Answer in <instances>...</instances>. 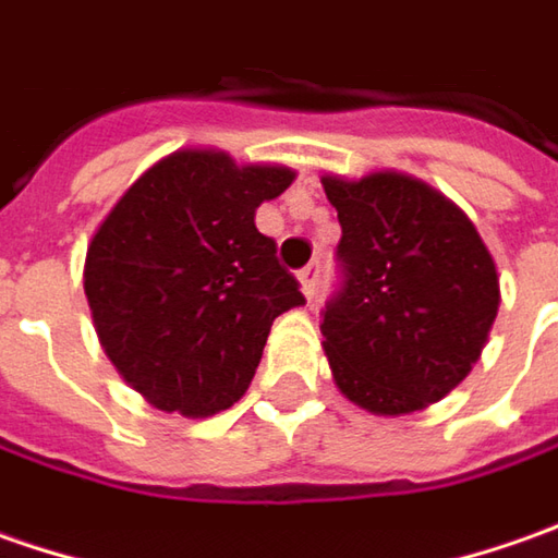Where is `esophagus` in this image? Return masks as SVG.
Masks as SVG:
<instances>
[{
	"label": "esophagus",
	"instance_id": "esophagus-1",
	"mask_svg": "<svg viewBox=\"0 0 558 558\" xmlns=\"http://www.w3.org/2000/svg\"><path fill=\"white\" fill-rule=\"evenodd\" d=\"M317 275H320V265L312 262V265H305L302 271H299V283H302V293L308 299H315L317 293Z\"/></svg>",
	"mask_w": 558,
	"mask_h": 558
}]
</instances>
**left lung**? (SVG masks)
<instances>
[{
  "label": "left lung",
  "mask_w": 558,
  "mask_h": 558,
  "mask_svg": "<svg viewBox=\"0 0 558 558\" xmlns=\"http://www.w3.org/2000/svg\"><path fill=\"white\" fill-rule=\"evenodd\" d=\"M337 206L342 283L324 308L339 392L379 416L423 411L478 361L500 280L475 225L420 179L324 175Z\"/></svg>",
  "instance_id": "obj_1"
}]
</instances>
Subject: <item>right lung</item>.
Returning a JSON list of instances; mask_svg holds the SVG:
<instances>
[{"label": "right lung", "mask_w": 558, "mask_h": 558, "mask_svg": "<svg viewBox=\"0 0 558 558\" xmlns=\"http://www.w3.org/2000/svg\"><path fill=\"white\" fill-rule=\"evenodd\" d=\"M296 179L221 150H175L107 213L86 253V299L107 357L160 411L231 408L275 317L305 302L256 209Z\"/></svg>", "instance_id": "obj_1"}]
</instances>
